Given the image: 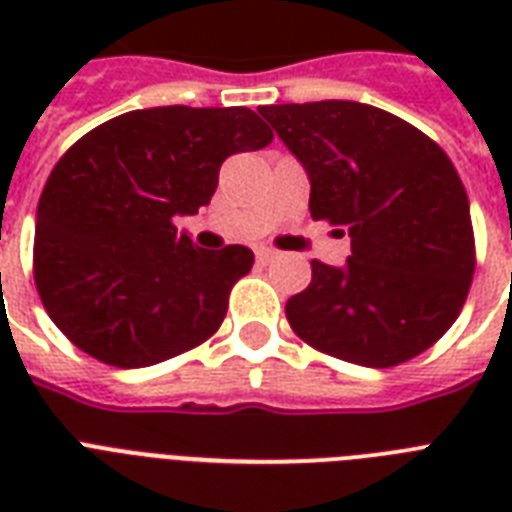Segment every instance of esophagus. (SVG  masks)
<instances>
[{
    "label": "esophagus",
    "instance_id": "obj_1",
    "mask_svg": "<svg viewBox=\"0 0 512 512\" xmlns=\"http://www.w3.org/2000/svg\"><path fill=\"white\" fill-rule=\"evenodd\" d=\"M257 255V263H263V265H268V263H273V260H276V257H279V252H276V249H268V247H260L255 252Z\"/></svg>",
    "mask_w": 512,
    "mask_h": 512
}]
</instances>
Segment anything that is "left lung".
I'll use <instances>...</instances> for the list:
<instances>
[{"label": "left lung", "mask_w": 512, "mask_h": 512, "mask_svg": "<svg viewBox=\"0 0 512 512\" xmlns=\"http://www.w3.org/2000/svg\"><path fill=\"white\" fill-rule=\"evenodd\" d=\"M311 180V217L350 236L342 268L313 260L287 300L295 335L350 364L420 356L460 316L476 271L470 201L436 140L353 100L257 108Z\"/></svg>", "instance_id": "1"}]
</instances>
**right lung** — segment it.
<instances>
[{"instance_id": "right-lung-1", "label": "right lung", "mask_w": 512, "mask_h": 512, "mask_svg": "<svg viewBox=\"0 0 512 512\" xmlns=\"http://www.w3.org/2000/svg\"><path fill=\"white\" fill-rule=\"evenodd\" d=\"M273 140L244 106H159L108 119L60 156L36 209L34 281L55 327L103 364L140 369L215 335L252 249L177 231L220 164Z\"/></svg>"}]
</instances>
